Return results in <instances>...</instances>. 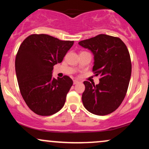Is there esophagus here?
Returning a JSON list of instances; mask_svg holds the SVG:
<instances>
[{
  "label": "esophagus",
  "instance_id": "34e87169",
  "mask_svg": "<svg viewBox=\"0 0 149 149\" xmlns=\"http://www.w3.org/2000/svg\"><path fill=\"white\" fill-rule=\"evenodd\" d=\"M79 80H73V84L74 85H76V84H78V83H79Z\"/></svg>",
  "mask_w": 149,
  "mask_h": 149
}]
</instances>
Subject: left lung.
I'll list each match as a JSON object with an SVG mask.
<instances>
[{
  "label": "left lung",
  "mask_w": 149,
  "mask_h": 149,
  "mask_svg": "<svg viewBox=\"0 0 149 149\" xmlns=\"http://www.w3.org/2000/svg\"><path fill=\"white\" fill-rule=\"evenodd\" d=\"M94 55L93 71L101 78L99 84L84 81L82 101L88 111L105 116L118 108L125 97L130 80L129 51L119 38L100 34L78 42Z\"/></svg>",
  "instance_id": "8db88e82"
}]
</instances>
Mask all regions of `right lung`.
<instances>
[{
    "label": "right lung",
    "instance_id": "add662e5",
    "mask_svg": "<svg viewBox=\"0 0 149 149\" xmlns=\"http://www.w3.org/2000/svg\"><path fill=\"white\" fill-rule=\"evenodd\" d=\"M73 41L46 34H33L22 42L15 59L20 92L35 113L51 116L64 107L73 85L67 76L53 78V66L61 63Z\"/></svg>",
    "mask_w": 149,
    "mask_h": 149
}]
</instances>
